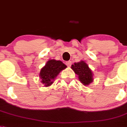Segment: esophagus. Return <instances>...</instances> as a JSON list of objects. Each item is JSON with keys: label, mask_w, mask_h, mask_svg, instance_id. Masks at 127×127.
<instances>
[{"label": "esophagus", "mask_w": 127, "mask_h": 127, "mask_svg": "<svg viewBox=\"0 0 127 127\" xmlns=\"http://www.w3.org/2000/svg\"><path fill=\"white\" fill-rule=\"evenodd\" d=\"M66 64L67 65V66L70 67V66H71V64H72V62L70 61H66Z\"/></svg>", "instance_id": "esophagus-1"}]
</instances>
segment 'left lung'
<instances>
[{"instance_id": "8db88e82", "label": "left lung", "mask_w": 127, "mask_h": 127, "mask_svg": "<svg viewBox=\"0 0 127 127\" xmlns=\"http://www.w3.org/2000/svg\"><path fill=\"white\" fill-rule=\"evenodd\" d=\"M71 68L78 75L79 79L83 85L87 86L93 82V73L85 61H81L78 63H75Z\"/></svg>"}]
</instances>
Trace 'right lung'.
I'll use <instances>...</instances> for the list:
<instances>
[{"mask_svg": "<svg viewBox=\"0 0 127 127\" xmlns=\"http://www.w3.org/2000/svg\"><path fill=\"white\" fill-rule=\"evenodd\" d=\"M66 67L61 61H56L55 59L49 60L40 70L39 73V77L41 79L40 82L44 85V87L50 86L59 73Z\"/></svg>", "mask_w": 127, "mask_h": 127, "instance_id": "right-lung-1", "label": "right lung"}]
</instances>
